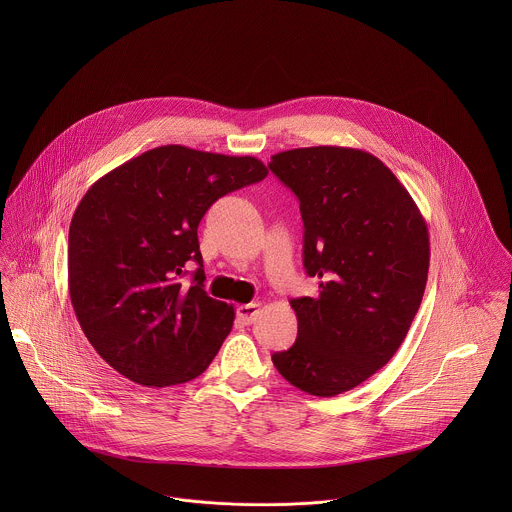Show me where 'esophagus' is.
Returning a JSON list of instances; mask_svg holds the SVG:
<instances>
[{"instance_id": "esophagus-1", "label": "esophagus", "mask_w": 512, "mask_h": 512, "mask_svg": "<svg viewBox=\"0 0 512 512\" xmlns=\"http://www.w3.org/2000/svg\"><path fill=\"white\" fill-rule=\"evenodd\" d=\"M258 313H260V303H244V305H238L236 309V317L242 325H250Z\"/></svg>"}]
</instances>
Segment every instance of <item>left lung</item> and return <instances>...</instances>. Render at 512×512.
<instances>
[{
	"instance_id": "left-lung-1",
	"label": "left lung",
	"mask_w": 512,
	"mask_h": 512,
	"mask_svg": "<svg viewBox=\"0 0 512 512\" xmlns=\"http://www.w3.org/2000/svg\"><path fill=\"white\" fill-rule=\"evenodd\" d=\"M268 167L299 199L303 266L319 280L317 295L290 301L297 339L272 363L295 388L337 396L406 339L428 282V224L396 175L363 149L297 147Z\"/></svg>"
}]
</instances>
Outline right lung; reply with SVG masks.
<instances>
[{"label":"right lung","instance_id":"obj_1","mask_svg":"<svg viewBox=\"0 0 512 512\" xmlns=\"http://www.w3.org/2000/svg\"><path fill=\"white\" fill-rule=\"evenodd\" d=\"M266 175L250 155L161 146L86 191L69 230V293L86 339L122 376L183 384L217 357L234 307L205 292L197 228L219 197ZM189 261L200 268L183 287Z\"/></svg>","mask_w":512,"mask_h":512}]
</instances>
